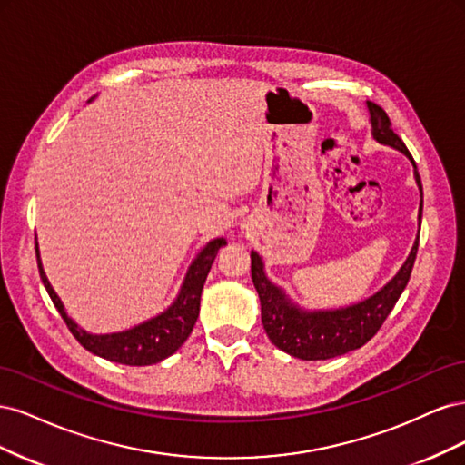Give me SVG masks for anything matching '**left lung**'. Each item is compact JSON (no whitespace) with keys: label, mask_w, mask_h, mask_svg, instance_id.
<instances>
[{"label":"left lung","mask_w":465,"mask_h":465,"mask_svg":"<svg viewBox=\"0 0 465 465\" xmlns=\"http://www.w3.org/2000/svg\"><path fill=\"white\" fill-rule=\"evenodd\" d=\"M367 108L371 114L372 137L378 143L398 149L411 161L413 176L420 198H423L417 164L398 134H393L388 114L371 101L367 103ZM420 215H423V200L419 205V229ZM417 248L419 236L415 238L410 256L400 267V272L382 289L357 304L333 308V311H306V308L294 304L289 294L265 275L262 256L252 250V281H254L260 297L262 323L267 337L277 349L302 361H326L362 347L371 337H374L391 312V308L396 306L400 294L411 277Z\"/></svg>","instance_id":"1"}]
</instances>
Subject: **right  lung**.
Returning a JSON list of instances; mask_svg holds the SVG:
<instances>
[{"label": "right lung", "instance_id": "right-lung-1", "mask_svg": "<svg viewBox=\"0 0 465 465\" xmlns=\"http://www.w3.org/2000/svg\"><path fill=\"white\" fill-rule=\"evenodd\" d=\"M224 244H227L224 238H213V241L207 242V246H203V250L190 263L184 283H182L174 302L168 306L164 312L149 318L143 323H137V326L130 330L116 333H89L87 330L79 328L77 323L67 316L64 302L60 301L58 294H55L45 270H42L38 242L36 262L40 279L42 283H45L54 306L58 308V312L67 323L69 331L74 333V337L83 347L91 351L93 355L103 357L112 362L130 364V367H147V364L161 362L163 359L171 357L182 347V343L188 340V335L195 326V320L200 316V299L207 273L211 270V265H213L219 248H223Z\"/></svg>", "mask_w": 465, "mask_h": 465}]
</instances>
